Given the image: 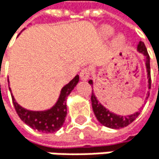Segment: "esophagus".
<instances>
[{
  "instance_id": "1",
  "label": "esophagus",
  "mask_w": 159,
  "mask_h": 159,
  "mask_svg": "<svg viewBox=\"0 0 159 159\" xmlns=\"http://www.w3.org/2000/svg\"><path fill=\"white\" fill-rule=\"evenodd\" d=\"M89 75H90V70L88 68H83L80 73V77L83 80H86L87 79H88Z\"/></svg>"
}]
</instances>
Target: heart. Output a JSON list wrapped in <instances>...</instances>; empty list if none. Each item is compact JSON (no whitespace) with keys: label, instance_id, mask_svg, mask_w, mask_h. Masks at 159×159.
<instances>
[{"label":"heart","instance_id":"heart-1","mask_svg":"<svg viewBox=\"0 0 159 159\" xmlns=\"http://www.w3.org/2000/svg\"><path fill=\"white\" fill-rule=\"evenodd\" d=\"M113 32H114V31H113V29H112V28H110V27H104V28H102V34L104 35V37H106V38H108V37L112 36ZM116 42V43H121L123 42V38H122L121 36L117 37Z\"/></svg>","mask_w":159,"mask_h":159}]
</instances>
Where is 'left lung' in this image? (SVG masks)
<instances>
[{"mask_svg":"<svg viewBox=\"0 0 159 159\" xmlns=\"http://www.w3.org/2000/svg\"><path fill=\"white\" fill-rule=\"evenodd\" d=\"M138 51L139 53H142L144 56L146 57V68H147V75H148V87L149 89H151V71H150V57L149 54L147 52V48L145 46V44L142 42H139V45H138ZM90 85H93V80H89ZM149 93H148V97H149ZM147 97V98H148ZM91 101H92V108L94 111V114L96 116V117L98 118V120L102 124L108 128H112V129H120V128H123L128 126L129 124H131L136 118L139 116V113L137 112L133 115L130 116H117L112 112H110L108 109H106L104 106H102L100 103L98 102V100L97 99L96 96L93 93L92 90V96H91Z\"/></svg>","mask_w":159,"mask_h":159,"instance_id":"obj_1","label":"left lung"}]
</instances>
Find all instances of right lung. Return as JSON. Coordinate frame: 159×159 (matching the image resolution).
Masks as SVG:
<instances>
[{
    "label": "right lung",
    "mask_w": 159,
    "mask_h": 159,
    "mask_svg": "<svg viewBox=\"0 0 159 159\" xmlns=\"http://www.w3.org/2000/svg\"><path fill=\"white\" fill-rule=\"evenodd\" d=\"M80 77L77 75L68 84H66L61 91L60 98L52 108L45 111H29L22 108L18 104L15 100L13 95L12 101L15 107V110L20 116V120L30 126L32 129L38 130L43 133H54L61 129L65 120V116L67 114L66 108V98L68 95L72 92L75 86L79 82ZM10 90V88H9Z\"/></svg>",
    "instance_id": "right-lung-1"
}]
</instances>
